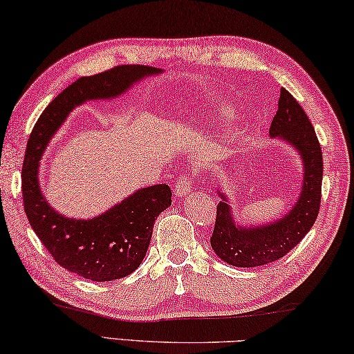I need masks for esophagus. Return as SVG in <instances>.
Returning a JSON list of instances; mask_svg holds the SVG:
<instances>
[{
  "label": "esophagus",
  "instance_id": "obj_1",
  "mask_svg": "<svg viewBox=\"0 0 354 354\" xmlns=\"http://www.w3.org/2000/svg\"><path fill=\"white\" fill-rule=\"evenodd\" d=\"M190 192H192V179L187 176L179 178L175 185V195L178 198H184L185 195L190 194Z\"/></svg>",
  "mask_w": 354,
  "mask_h": 354
}]
</instances>
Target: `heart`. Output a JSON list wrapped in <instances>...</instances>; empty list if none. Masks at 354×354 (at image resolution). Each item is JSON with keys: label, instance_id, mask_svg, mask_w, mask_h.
Segmentation results:
<instances>
[{"label": "heart", "instance_id": "b5f03b06", "mask_svg": "<svg viewBox=\"0 0 354 354\" xmlns=\"http://www.w3.org/2000/svg\"><path fill=\"white\" fill-rule=\"evenodd\" d=\"M230 115V108H226V106H221V108H216V110L209 114V122L210 124H220V122H223L224 119H227Z\"/></svg>", "mask_w": 354, "mask_h": 354}]
</instances>
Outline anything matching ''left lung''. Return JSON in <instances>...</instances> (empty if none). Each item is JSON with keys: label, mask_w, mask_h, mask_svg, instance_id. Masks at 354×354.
<instances>
[{"label": "left lung", "mask_w": 354, "mask_h": 354, "mask_svg": "<svg viewBox=\"0 0 354 354\" xmlns=\"http://www.w3.org/2000/svg\"><path fill=\"white\" fill-rule=\"evenodd\" d=\"M269 136L291 147L300 158L304 167L300 192L292 207L277 220L243 224L235 218L229 195L224 194L221 185L216 189L221 201L216 207L210 246L218 259L236 268L263 266L281 259L310 232L319 214L324 176L322 150L310 119L285 88L280 91Z\"/></svg>", "instance_id": "1"}]
</instances>
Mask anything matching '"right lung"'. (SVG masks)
I'll return each instance as SVG.
<instances>
[{"instance_id":"obj_1","label":"right lung","mask_w":354,"mask_h":354,"mask_svg":"<svg viewBox=\"0 0 354 354\" xmlns=\"http://www.w3.org/2000/svg\"><path fill=\"white\" fill-rule=\"evenodd\" d=\"M162 69L118 66L82 77L46 106L32 130L21 171L24 210L30 227L60 266L93 281H111L136 271L150 246L160 212L171 205L167 184L140 187L93 218H69L49 204L40 185V160L77 106L114 100Z\"/></svg>"}]
</instances>
